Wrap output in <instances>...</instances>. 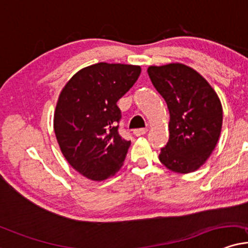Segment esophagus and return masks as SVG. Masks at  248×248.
Returning <instances> with one entry per match:
<instances>
[{
    "label": "esophagus",
    "instance_id": "1",
    "mask_svg": "<svg viewBox=\"0 0 248 248\" xmlns=\"http://www.w3.org/2000/svg\"><path fill=\"white\" fill-rule=\"evenodd\" d=\"M147 132V129H136L133 131V134L136 137H139V136H142V134H145Z\"/></svg>",
    "mask_w": 248,
    "mask_h": 248
}]
</instances>
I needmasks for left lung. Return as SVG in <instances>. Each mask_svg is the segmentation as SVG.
Here are the masks:
<instances>
[{
	"mask_svg": "<svg viewBox=\"0 0 248 248\" xmlns=\"http://www.w3.org/2000/svg\"><path fill=\"white\" fill-rule=\"evenodd\" d=\"M147 72L170 114L169 141L158 158L171 171L193 172L217 145L223 121L221 101L206 79L184 64L149 66Z\"/></svg>",
	"mask_w": 248,
	"mask_h": 248,
	"instance_id": "left-lung-1",
	"label": "left lung"
}]
</instances>
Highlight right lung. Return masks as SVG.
Wrapping results in <instances>:
<instances>
[{
    "label": "right lung",
    "instance_id": "1",
    "mask_svg": "<svg viewBox=\"0 0 248 248\" xmlns=\"http://www.w3.org/2000/svg\"><path fill=\"white\" fill-rule=\"evenodd\" d=\"M140 72L138 65L101 62L76 73L61 92L55 134L64 157L82 176L105 180L123 166L131 141L119 136L117 101Z\"/></svg>",
    "mask_w": 248,
    "mask_h": 248
}]
</instances>
